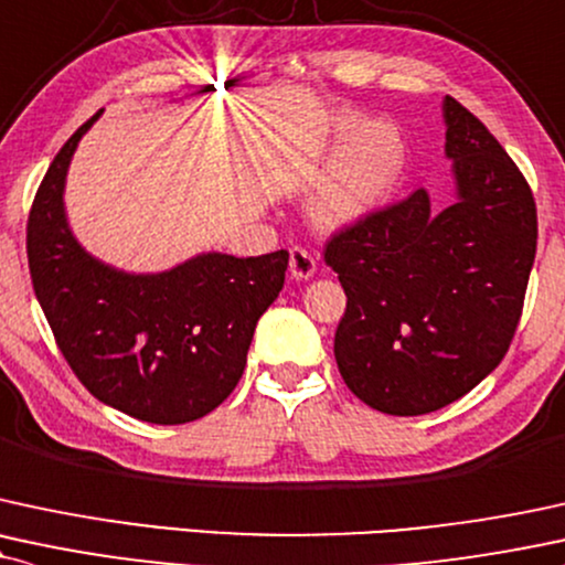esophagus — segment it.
<instances>
[{"mask_svg": "<svg viewBox=\"0 0 565 565\" xmlns=\"http://www.w3.org/2000/svg\"><path fill=\"white\" fill-rule=\"evenodd\" d=\"M318 263L316 257H312L308 249L302 247H291L289 253V270H291V278H297V281H302V278H310L316 274Z\"/></svg>", "mask_w": 565, "mask_h": 565, "instance_id": "34e87169", "label": "esophagus"}]
</instances>
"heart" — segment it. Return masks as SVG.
I'll use <instances>...</instances> for the list:
<instances>
[{
	"label": "heart",
	"instance_id": "obj_1",
	"mask_svg": "<svg viewBox=\"0 0 565 565\" xmlns=\"http://www.w3.org/2000/svg\"><path fill=\"white\" fill-rule=\"evenodd\" d=\"M353 136L331 160L329 171L310 196L312 217L323 226H350L369 215L403 168V141L394 128L384 124H369L358 128L355 115H348L337 124V136Z\"/></svg>",
	"mask_w": 565,
	"mask_h": 565
}]
</instances>
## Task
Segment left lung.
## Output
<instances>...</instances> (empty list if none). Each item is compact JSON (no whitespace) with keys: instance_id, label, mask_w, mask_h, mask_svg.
<instances>
[{"instance_id":"8db88e82","label":"left lung","mask_w":565,"mask_h":565,"mask_svg":"<svg viewBox=\"0 0 565 565\" xmlns=\"http://www.w3.org/2000/svg\"><path fill=\"white\" fill-rule=\"evenodd\" d=\"M455 202L431 213L426 189L337 231L323 260L348 310L334 358L373 411L424 416L455 403L505 358L536 255L532 189L500 141L445 97Z\"/></svg>"}]
</instances>
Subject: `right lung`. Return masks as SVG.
Instances as JSON below:
<instances>
[{"label":"right lung","instance_id":"1","mask_svg":"<svg viewBox=\"0 0 565 565\" xmlns=\"http://www.w3.org/2000/svg\"><path fill=\"white\" fill-rule=\"evenodd\" d=\"M97 118L65 141L31 205L33 291L67 365L99 403L147 424H189L239 384L289 253H205L162 274H126L88 255L67 226L63 192L73 152Z\"/></svg>","mask_w":565,"mask_h":565}]
</instances>
